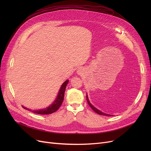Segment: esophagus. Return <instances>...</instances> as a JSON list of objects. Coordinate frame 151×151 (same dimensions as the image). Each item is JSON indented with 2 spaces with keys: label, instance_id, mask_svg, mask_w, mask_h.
Wrapping results in <instances>:
<instances>
[{
  "label": "esophagus",
  "instance_id": "34e87169",
  "mask_svg": "<svg viewBox=\"0 0 151 151\" xmlns=\"http://www.w3.org/2000/svg\"><path fill=\"white\" fill-rule=\"evenodd\" d=\"M83 72H84V70L82 69L81 68H79L78 70H77V73H78V74H79V75H81V74H83Z\"/></svg>",
  "mask_w": 151,
  "mask_h": 151
}]
</instances>
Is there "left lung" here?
<instances>
[{
	"instance_id": "left-lung-1",
	"label": "left lung",
	"mask_w": 151,
	"mask_h": 151,
	"mask_svg": "<svg viewBox=\"0 0 151 151\" xmlns=\"http://www.w3.org/2000/svg\"><path fill=\"white\" fill-rule=\"evenodd\" d=\"M86 99H87V101H88V104H89V106L92 108L93 110L96 113H98V114H99V115H105V116H111V115H108V114H106V113H103V112H101V111L100 110H99V109H98L97 108H96L95 107H94L92 104H91V103L89 102V99H88V95H86Z\"/></svg>"
}]
</instances>
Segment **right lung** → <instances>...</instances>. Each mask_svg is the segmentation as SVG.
<instances>
[{"mask_svg":"<svg viewBox=\"0 0 151 151\" xmlns=\"http://www.w3.org/2000/svg\"><path fill=\"white\" fill-rule=\"evenodd\" d=\"M68 83V80H67L63 83L60 90H59L58 94L57 95L55 100L54 102L51 105H50V106H48V108H45V109H39V110L32 111V112H33L35 113L40 114V115H48V114H51V113L55 112L57 109L60 108L61 104H62V102L63 101V98H64L65 90L66 86H67V84ZM22 108L26 109H28V110H29V111H31V109L26 108L24 106H22Z\"/></svg>","mask_w":151,"mask_h":151,"instance_id":"right-lung-1","label":"right lung"}]
</instances>
